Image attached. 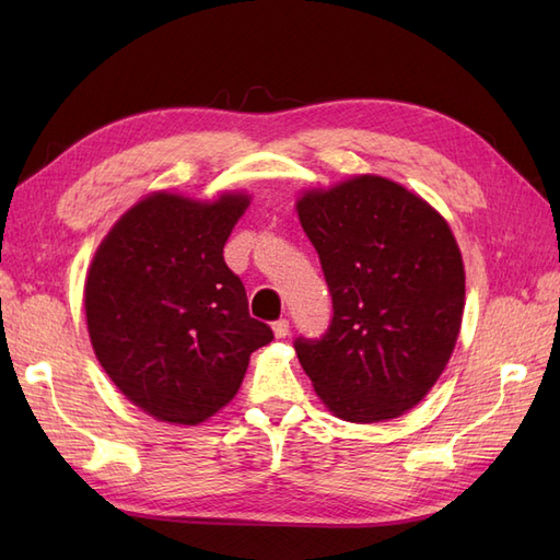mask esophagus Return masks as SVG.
<instances>
[{
    "label": "esophagus",
    "instance_id": "34e87169",
    "mask_svg": "<svg viewBox=\"0 0 560 560\" xmlns=\"http://www.w3.org/2000/svg\"><path fill=\"white\" fill-rule=\"evenodd\" d=\"M273 334H276V338H287V334H290V319H278V322H273Z\"/></svg>",
    "mask_w": 560,
    "mask_h": 560
}]
</instances>
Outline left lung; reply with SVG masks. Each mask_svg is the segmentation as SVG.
Listing matches in <instances>:
<instances>
[{
	"label": "left lung",
	"instance_id": "8db88e82",
	"mask_svg": "<svg viewBox=\"0 0 560 560\" xmlns=\"http://www.w3.org/2000/svg\"><path fill=\"white\" fill-rule=\"evenodd\" d=\"M296 210L334 303L325 336L294 341L317 397L350 422L413 409L463 322L465 266L446 219L378 175L306 191Z\"/></svg>",
	"mask_w": 560,
	"mask_h": 560
}]
</instances>
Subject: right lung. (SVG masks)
<instances>
[{"mask_svg":"<svg viewBox=\"0 0 560 560\" xmlns=\"http://www.w3.org/2000/svg\"><path fill=\"white\" fill-rule=\"evenodd\" d=\"M245 194L191 200L156 191L100 243L83 306L97 362L149 416L198 425L235 397L249 354L273 341L254 319L224 245Z\"/></svg>","mask_w":560,"mask_h":560,"instance_id":"1","label":"right lung"}]
</instances>
